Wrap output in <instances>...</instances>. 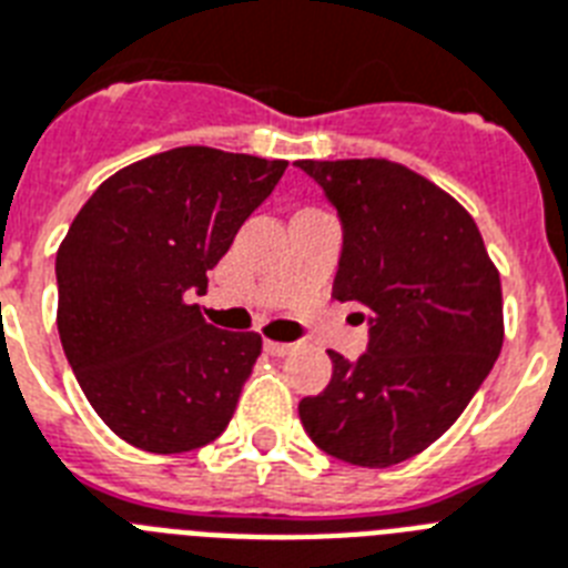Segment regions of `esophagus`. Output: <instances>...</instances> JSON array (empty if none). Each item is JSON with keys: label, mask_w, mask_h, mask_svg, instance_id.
Listing matches in <instances>:
<instances>
[{"label": "esophagus", "mask_w": 568, "mask_h": 568, "mask_svg": "<svg viewBox=\"0 0 568 568\" xmlns=\"http://www.w3.org/2000/svg\"><path fill=\"white\" fill-rule=\"evenodd\" d=\"M265 353H268V356H285V353H292V344H283V341H265Z\"/></svg>", "instance_id": "34e87169"}]
</instances>
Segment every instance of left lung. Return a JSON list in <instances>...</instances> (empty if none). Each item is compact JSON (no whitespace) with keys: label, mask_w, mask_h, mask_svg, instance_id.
<instances>
[{"label":"left lung","mask_w":568,"mask_h":568,"mask_svg":"<svg viewBox=\"0 0 568 568\" xmlns=\"http://www.w3.org/2000/svg\"><path fill=\"white\" fill-rule=\"evenodd\" d=\"M338 210L332 297L358 303L367 353H329L324 394L300 399L317 449L394 467L460 417L499 358V271L476 221L432 180L390 160H297Z\"/></svg>","instance_id":"obj_1"}]
</instances>
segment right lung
Returning a JSON list of instances; mask_svg holds the SVG:
<instances>
[{"mask_svg":"<svg viewBox=\"0 0 568 568\" xmlns=\"http://www.w3.org/2000/svg\"><path fill=\"white\" fill-rule=\"evenodd\" d=\"M285 160L186 145L101 183L60 244L58 332L78 385L136 449L212 444L262 353L256 332L204 321L189 294L274 192Z\"/></svg>","mask_w":568,"mask_h":568,"instance_id":"obj_1","label":"right lung"}]
</instances>
